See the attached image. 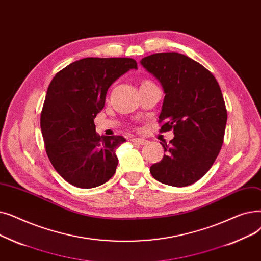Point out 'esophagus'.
Segmentation results:
<instances>
[{"label":"esophagus","instance_id":"esophagus-1","mask_svg":"<svg viewBox=\"0 0 261 261\" xmlns=\"http://www.w3.org/2000/svg\"><path fill=\"white\" fill-rule=\"evenodd\" d=\"M132 142L140 144V145H144L147 143V140H145L143 138H132Z\"/></svg>","mask_w":261,"mask_h":261}]
</instances>
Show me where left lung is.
<instances>
[{
	"instance_id": "8db88e82",
	"label": "left lung",
	"mask_w": 261,
	"mask_h": 261,
	"mask_svg": "<svg viewBox=\"0 0 261 261\" xmlns=\"http://www.w3.org/2000/svg\"><path fill=\"white\" fill-rule=\"evenodd\" d=\"M140 64L166 94L161 130L174 133L169 144L161 143L166 154L150 172L165 185L186 187L206 174L222 147L227 111L221 88L205 67L179 53L153 54Z\"/></svg>"
}]
</instances>
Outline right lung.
<instances>
[{
  "label": "right lung",
  "instance_id": "1",
  "mask_svg": "<svg viewBox=\"0 0 261 261\" xmlns=\"http://www.w3.org/2000/svg\"><path fill=\"white\" fill-rule=\"evenodd\" d=\"M132 58L87 57L59 71L46 91L40 126L45 151L58 174L90 189L114 176L122 136H100L94 118L104 108L109 87L129 70Z\"/></svg>",
  "mask_w": 261,
  "mask_h": 261
}]
</instances>
